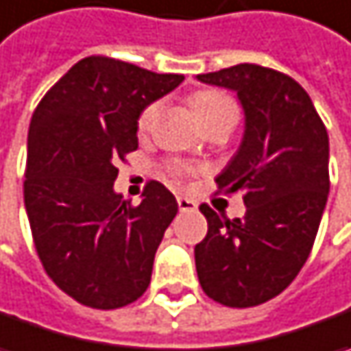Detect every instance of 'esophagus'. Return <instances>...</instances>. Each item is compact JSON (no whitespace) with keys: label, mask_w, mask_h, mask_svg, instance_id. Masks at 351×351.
Instances as JSON below:
<instances>
[{"label":"esophagus","mask_w":351,"mask_h":351,"mask_svg":"<svg viewBox=\"0 0 351 351\" xmlns=\"http://www.w3.org/2000/svg\"><path fill=\"white\" fill-rule=\"evenodd\" d=\"M178 207H180V211H195L197 209V203L193 202V199H189V197L180 195L178 197Z\"/></svg>","instance_id":"obj_1"}]
</instances>
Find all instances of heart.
<instances>
[{
  "instance_id": "heart-1",
  "label": "heart",
  "mask_w": 351,
  "mask_h": 351,
  "mask_svg": "<svg viewBox=\"0 0 351 351\" xmlns=\"http://www.w3.org/2000/svg\"><path fill=\"white\" fill-rule=\"evenodd\" d=\"M187 100H189L191 108L195 110V114L202 120V124L205 126L207 132H231L237 126V122H239L241 112H239L235 98L229 97L223 90L202 88V90L191 93ZM158 112H160V102H152L148 106H144V110L138 116V132L140 134H148L154 128ZM191 169H193V166H189V164H171L169 166V173L176 180H182L185 173H189Z\"/></svg>"
}]
</instances>
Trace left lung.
<instances>
[{
	"label": "left lung",
	"instance_id": "1",
	"mask_svg": "<svg viewBox=\"0 0 351 351\" xmlns=\"http://www.w3.org/2000/svg\"><path fill=\"white\" fill-rule=\"evenodd\" d=\"M237 90L247 126L217 193H243V219L199 211L207 235L195 245L203 292L229 308L258 306L296 278L314 247L330 171L328 132L308 93L269 66L243 62L197 77Z\"/></svg>",
	"mask_w": 351,
	"mask_h": 351
}]
</instances>
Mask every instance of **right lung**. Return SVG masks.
I'll list each match as a JSON object with an SVG mask.
<instances>
[{"instance_id":"add662e5","label":"right lung","mask_w":351,"mask_h":351,"mask_svg":"<svg viewBox=\"0 0 351 351\" xmlns=\"http://www.w3.org/2000/svg\"><path fill=\"white\" fill-rule=\"evenodd\" d=\"M182 80L93 55L57 80L33 112L23 197L35 251L49 278L84 306H128L149 287L178 202L156 180L140 205L112 185L116 164L138 149L140 112Z\"/></svg>"}]
</instances>
